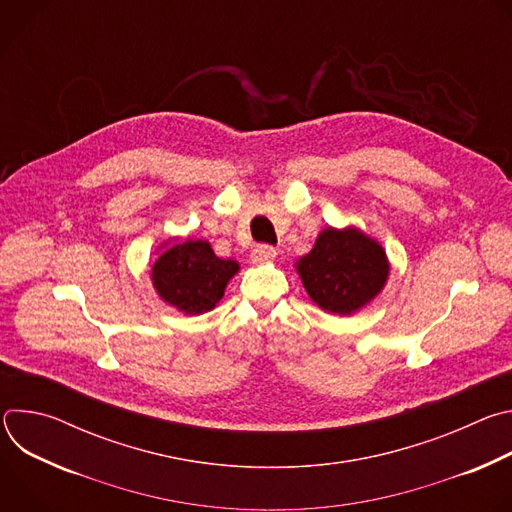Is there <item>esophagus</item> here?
I'll return each mask as SVG.
<instances>
[{
    "label": "esophagus",
    "mask_w": 512,
    "mask_h": 512,
    "mask_svg": "<svg viewBox=\"0 0 512 512\" xmlns=\"http://www.w3.org/2000/svg\"><path fill=\"white\" fill-rule=\"evenodd\" d=\"M277 257V251L269 245H257L253 251H251V263L255 265H261V263H269Z\"/></svg>",
    "instance_id": "1"
}]
</instances>
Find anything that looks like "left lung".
<instances>
[{"instance_id":"left-lung-1","label":"left lung","mask_w":512,"mask_h":512,"mask_svg":"<svg viewBox=\"0 0 512 512\" xmlns=\"http://www.w3.org/2000/svg\"><path fill=\"white\" fill-rule=\"evenodd\" d=\"M294 267L312 302L340 316L367 308L385 289L391 273L383 245L354 225L326 227L312 251Z\"/></svg>"}]
</instances>
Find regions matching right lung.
Here are the masks:
<instances>
[{"label": "right lung", "instance_id": "right-lung-1", "mask_svg": "<svg viewBox=\"0 0 512 512\" xmlns=\"http://www.w3.org/2000/svg\"><path fill=\"white\" fill-rule=\"evenodd\" d=\"M152 265V285L160 300L184 316H200L223 300L229 281L239 273L235 259L216 257L204 239H168Z\"/></svg>", "mask_w": 512, "mask_h": 512}]
</instances>
